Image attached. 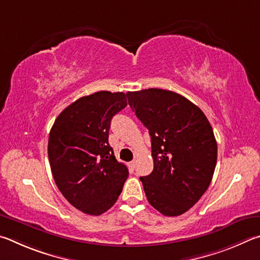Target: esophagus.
<instances>
[{"mask_svg": "<svg viewBox=\"0 0 260 260\" xmlns=\"http://www.w3.org/2000/svg\"><path fill=\"white\" fill-rule=\"evenodd\" d=\"M129 166L133 168V169H135V167H136V161H131L130 163H129Z\"/></svg>", "mask_w": 260, "mask_h": 260, "instance_id": "obj_1", "label": "esophagus"}]
</instances>
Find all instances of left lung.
<instances>
[{"label": "left lung", "instance_id": "8db88e82", "mask_svg": "<svg viewBox=\"0 0 260 260\" xmlns=\"http://www.w3.org/2000/svg\"><path fill=\"white\" fill-rule=\"evenodd\" d=\"M136 115L147 127L154 169L140 177L149 204L168 217L183 215L206 193L217 163V142L207 116L174 91L126 92Z\"/></svg>", "mask_w": 260, "mask_h": 260}]
</instances>
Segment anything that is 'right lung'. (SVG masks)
<instances>
[{"instance_id":"add662e5","label":"right lung","mask_w":260,"mask_h":260,"mask_svg":"<svg viewBox=\"0 0 260 260\" xmlns=\"http://www.w3.org/2000/svg\"><path fill=\"white\" fill-rule=\"evenodd\" d=\"M126 105L123 92L98 91L63 109L50 130L48 155L54 183L86 215L111 209L129 176L108 144L112 117Z\"/></svg>"}]
</instances>
